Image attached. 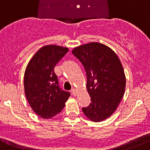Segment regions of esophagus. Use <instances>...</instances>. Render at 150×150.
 <instances>
[{
	"instance_id": "obj_1",
	"label": "esophagus",
	"mask_w": 150,
	"mask_h": 150,
	"mask_svg": "<svg viewBox=\"0 0 150 150\" xmlns=\"http://www.w3.org/2000/svg\"><path fill=\"white\" fill-rule=\"evenodd\" d=\"M71 93L72 95L76 96V95H77V93H78V89H76V88H74V89L71 90Z\"/></svg>"
}]
</instances>
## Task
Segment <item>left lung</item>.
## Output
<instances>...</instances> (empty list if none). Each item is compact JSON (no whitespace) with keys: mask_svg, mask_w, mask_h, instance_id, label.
<instances>
[{"mask_svg":"<svg viewBox=\"0 0 150 150\" xmlns=\"http://www.w3.org/2000/svg\"><path fill=\"white\" fill-rule=\"evenodd\" d=\"M72 53L85 69L92 101L83 112L93 122L105 121L116 110L125 93L126 76L121 61L112 49L100 42L81 45Z\"/></svg>","mask_w":150,"mask_h":150,"instance_id":"1","label":"left lung"}]
</instances>
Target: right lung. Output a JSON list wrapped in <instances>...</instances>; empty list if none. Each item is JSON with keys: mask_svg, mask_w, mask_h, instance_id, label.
<instances>
[{"mask_svg": "<svg viewBox=\"0 0 150 150\" xmlns=\"http://www.w3.org/2000/svg\"><path fill=\"white\" fill-rule=\"evenodd\" d=\"M69 51L62 46L50 45L40 48L29 61L24 72V93L34 112L44 119L59 113L70 97L61 90L54 68Z\"/></svg>", "mask_w": 150, "mask_h": 150, "instance_id": "1", "label": "right lung"}]
</instances>
